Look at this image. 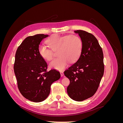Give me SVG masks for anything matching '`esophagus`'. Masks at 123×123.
I'll return each mask as SVG.
<instances>
[{
	"label": "esophagus",
	"mask_w": 123,
	"mask_h": 123,
	"mask_svg": "<svg viewBox=\"0 0 123 123\" xmlns=\"http://www.w3.org/2000/svg\"><path fill=\"white\" fill-rule=\"evenodd\" d=\"M60 73H61V76H63L64 75V72H63L62 71H61V72H60Z\"/></svg>",
	"instance_id": "1"
}]
</instances>
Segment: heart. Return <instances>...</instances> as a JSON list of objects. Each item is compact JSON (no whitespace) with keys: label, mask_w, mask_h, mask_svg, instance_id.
<instances>
[{"label":"heart","mask_w":123,"mask_h":123,"mask_svg":"<svg viewBox=\"0 0 123 123\" xmlns=\"http://www.w3.org/2000/svg\"><path fill=\"white\" fill-rule=\"evenodd\" d=\"M47 43L51 49L45 44H40L39 53L43 59L50 61L53 58V51L58 50L57 56L59 57L49 63L51 68L57 70H64L69 62H73L77 61L83 50L82 40L75 35L60 36L54 34L47 40Z\"/></svg>","instance_id":"heart-1"}]
</instances>
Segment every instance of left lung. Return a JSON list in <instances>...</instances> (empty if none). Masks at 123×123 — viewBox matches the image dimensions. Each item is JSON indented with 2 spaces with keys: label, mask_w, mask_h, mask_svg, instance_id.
Instances as JSON below:
<instances>
[{
  "label": "left lung",
  "mask_w": 123,
  "mask_h": 123,
  "mask_svg": "<svg viewBox=\"0 0 123 123\" xmlns=\"http://www.w3.org/2000/svg\"><path fill=\"white\" fill-rule=\"evenodd\" d=\"M74 32L82 40L83 50L78 60L64 74L70 81L67 87L69 97L80 102L92 97L98 90L104 72V55L93 35L83 30Z\"/></svg>",
  "instance_id": "8db88e82"
}]
</instances>
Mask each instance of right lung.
<instances>
[{"instance_id": "obj_1", "label": "right lung", "mask_w": 123, "mask_h": 123, "mask_svg": "<svg viewBox=\"0 0 123 123\" xmlns=\"http://www.w3.org/2000/svg\"><path fill=\"white\" fill-rule=\"evenodd\" d=\"M48 36L41 34L27 37L15 54L14 70L18 89L24 97L36 103L47 98L51 85L61 77L55 69L47 71V62L39 53L40 42Z\"/></svg>"}]
</instances>
